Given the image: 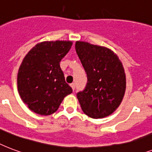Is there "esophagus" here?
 I'll use <instances>...</instances> for the list:
<instances>
[{"instance_id": "1", "label": "esophagus", "mask_w": 152, "mask_h": 152, "mask_svg": "<svg viewBox=\"0 0 152 152\" xmlns=\"http://www.w3.org/2000/svg\"><path fill=\"white\" fill-rule=\"evenodd\" d=\"M70 86H71V88H72L73 90H75V83H72V84H70Z\"/></svg>"}]
</instances>
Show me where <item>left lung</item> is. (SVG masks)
I'll use <instances>...</instances> for the list:
<instances>
[{
	"label": "left lung",
	"instance_id": "1",
	"mask_svg": "<svg viewBox=\"0 0 152 152\" xmlns=\"http://www.w3.org/2000/svg\"><path fill=\"white\" fill-rule=\"evenodd\" d=\"M87 75L85 89L77 94L82 111L92 118H103L116 110L126 89V77L118 56L110 49L86 42L75 43Z\"/></svg>",
	"mask_w": 152,
	"mask_h": 152
}]
</instances>
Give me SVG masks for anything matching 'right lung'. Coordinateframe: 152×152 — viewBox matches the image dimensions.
<instances>
[{
  "instance_id": "add662e5",
  "label": "right lung",
  "mask_w": 152,
  "mask_h": 152,
  "mask_svg": "<svg viewBox=\"0 0 152 152\" xmlns=\"http://www.w3.org/2000/svg\"><path fill=\"white\" fill-rule=\"evenodd\" d=\"M71 46V41L42 42L22 61L17 75L18 92L34 113L43 116L54 113L63 98L72 93L59 63Z\"/></svg>"
}]
</instances>
